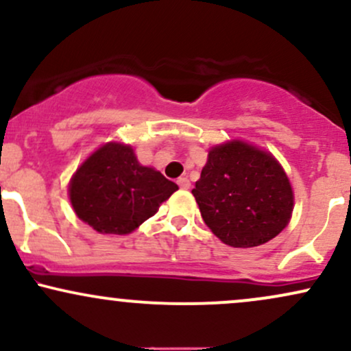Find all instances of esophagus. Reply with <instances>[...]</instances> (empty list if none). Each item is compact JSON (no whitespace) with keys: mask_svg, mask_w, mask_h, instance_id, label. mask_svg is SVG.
<instances>
[{"mask_svg":"<svg viewBox=\"0 0 351 351\" xmlns=\"http://www.w3.org/2000/svg\"><path fill=\"white\" fill-rule=\"evenodd\" d=\"M176 183H178V186L183 188V189H188L189 186H191V183H189V180L186 178V176H181V178H178Z\"/></svg>","mask_w":351,"mask_h":351,"instance_id":"1","label":"esophagus"}]
</instances>
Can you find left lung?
<instances>
[{
    "instance_id": "1",
    "label": "left lung",
    "mask_w": 351,
    "mask_h": 351,
    "mask_svg": "<svg viewBox=\"0 0 351 351\" xmlns=\"http://www.w3.org/2000/svg\"><path fill=\"white\" fill-rule=\"evenodd\" d=\"M206 226L232 247L271 241L289 224L293 193L271 153L232 140L209 150L193 188Z\"/></svg>"
}]
</instances>
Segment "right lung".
I'll use <instances>...</instances> for the list:
<instances>
[{
  "label": "right lung",
  "instance_id": "add662e5",
  "mask_svg": "<svg viewBox=\"0 0 351 351\" xmlns=\"http://www.w3.org/2000/svg\"><path fill=\"white\" fill-rule=\"evenodd\" d=\"M178 189L155 168L142 167L130 145L110 142L77 168L69 183L75 215L102 234H128Z\"/></svg>",
  "mask_w": 351,
  "mask_h": 351
}]
</instances>
